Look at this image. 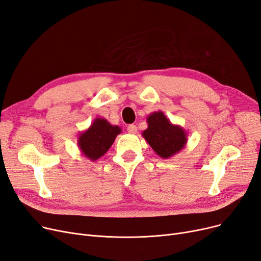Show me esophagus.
I'll use <instances>...</instances> for the list:
<instances>
[{
    "instance_id": "1",
    "label": "esophagus",
    "mask_w": 261,
    "mask_h": 261,
    "mask_svg": "<svg viewBox=\"0 0 261 261\" xmlns=\"http://www.w3.org/2000/svg\"><path fill=\"white\" fill-rule=\"evenodd\" d=\"M127 132L129 134H136L137 133V126L134 125V124H130V125L127 126Z\"/></svg>"
}]
</instances>
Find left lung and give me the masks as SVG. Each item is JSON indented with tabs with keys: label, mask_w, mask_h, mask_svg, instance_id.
Returning a JSON list of instances; mask_svg holds the SVG:
<instances>
[{
	"label": "left lung",
	"mask_w": 261,
	"mask_h": 261,
	"mask_svg": "<svg viewBox=\"0 0 261 261\" xmlns=\"http://www.w3.org/2000/svg\"><path fill=\"white\" fill-rule=\"evenodd\" d=\"M146 122L143 138L161 158L168 159L176 155L187 144V132L180 125L171 123L161 110L148 115Z\"/></svg>",
	"instance_id": "1"
}]
</instances>
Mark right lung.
I'll use <instances>...</instances> for the list:
<instances>
[{
    "instance_id": "obj_1",
    "label": "right lung",
    "mask_w": 261,
    "mask_h": 261,
    "mask_svg": "<svg viewBox=\"0 0 261 261\" xmlns=\"http://www.w3.org/2000/svg\"><path fill=\"white\" fill-rule=\"evenodd\" d=\"M121 132V127L110 124L105 118H95L89 128L79 135V148L85 157L94 161L109 150Z\"/></svg>"
}]
</instances>
